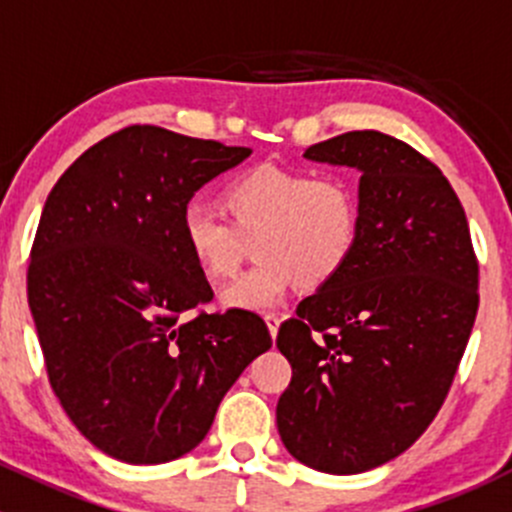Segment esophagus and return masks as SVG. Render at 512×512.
Returning a JSON list of instances; mask_svg holds the SVG:
<instances>
[{
  "mask_svg": "<svg viewBox=\"0 0 512 512\" xmlns=\"http://www.w3.org/2000/svg\"><path fill=\"white\" fill-rule=\"evenodd\" d=\"M265 324H267V329H270L272 339H275L277 332H280V317H277V314H267Z\"/></svg>",
  "mask_w": 512,
  "mask_h": 512,
  "instance_id": "esophagus-1",
  "label": "esophagus"
}]
</instances>
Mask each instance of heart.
<instances>
[{"label":"heart","instance_id":"heart-1","mask_svg":"<svg viewBox=\"0 0 512 512\" xmlns=\"http://www.w3.org/2000/svg\"><path fill=\"white\" fill-rule=\"evenodd\" d=\"M225 210L193 200L180 213V240L210 280L235 275L247 242L257 267L232 282L223 304L247 312L280 307L294 285H327L344 270L359 237V195L342 175L260 165L232 180Z\"/></svg>","mask_w":512,"mask_h":512}]
</instances>
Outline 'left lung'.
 <instances>
[{"mask_svg": "<svg viewBox=\"0 0 512 512\" xmlns=\"http://www.w3.org/2000/svg\"><path fill=\"white\" fill-rule=\"evenodd\" d=\"M304 158L359 170V237L280 327L292 381L277 428L299 463L352 476L401 456L436 418L476 322L478 262L461 200L409 143L352 131Z\"/></svg>", "mask_w": 512, "mask_h": 512, "instance_id": "8db88e82", "label": "left lung"}]
</instances>
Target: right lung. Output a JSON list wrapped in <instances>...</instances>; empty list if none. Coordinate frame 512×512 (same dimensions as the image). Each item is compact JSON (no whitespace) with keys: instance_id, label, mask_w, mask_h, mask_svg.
<instances>
[{"instance_id":"1","label":"right lung","mask_w":512,"mask_h":512,"mask_svg":"<svg viewBox=\"0 0 512 512\" xmlns=\"http://www.w3.org/2000/svg\"><path fill=\"white\" fill-rule=\"evenodd\" d=\"M250 148L128 126L69 165L46 198L27 294L66 416L106 456L168 463L272 347L245 309L198 312L213 289L180 240L193 195Z\"/></svg>"}]
</instances>
